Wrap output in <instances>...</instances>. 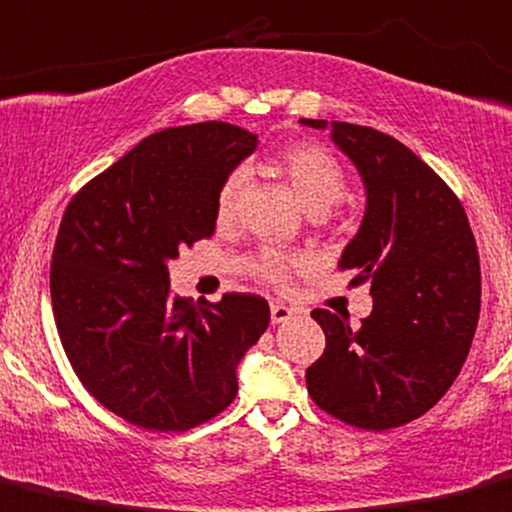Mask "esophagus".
Listing matches in <instances>:
<instances>
[{"mask_svg": "<svg viewBox=\"0 0 512 512\" xmlns=\"http://www.w3.org/2000/svg\"><path fill=\"white\" fill-rule=\"evenodd\" d=\"M270 311H272V324H287V321L292 319L294 314H297V311H294L292 306L279 304V301H274V304L270 306Z\"/></svg>", "mask_w": 512, "mask_h": 512, "instance_id": "esophagus-1", "label": "esophagus"}]
</instances>
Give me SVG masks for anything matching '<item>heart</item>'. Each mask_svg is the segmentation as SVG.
<instances>
[{
  "label": "heart",
  "mask_w": 512,
  "mask_h": 512,
  "mask_svg": "<svg viewBox=\"0 0 512 512\" xmlns=\"http://www.w3.org/2000/svg\"><path fill=\"white\" fill-rule=\"evenodd\" d=\"M272 169L287 181L297 201L301 203V208L309 215H314V218L331 211L341 201L343 191H346V176H343L341 164H338L328 149L319 147V144H289L282 152L274 154ZM242 186H245V174L242 171L230 174L223 181V186H220L218 201H215V215H218L220 223H230L235 218ZM304 265L306 257L282 255L277 250L260 252V257L255 260V270L265 279H272V282H284L289 274Z\"/></svg>",
  "instance_id": "heart-1"
}]
</instances>
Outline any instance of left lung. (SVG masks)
<instances>
[{
    "mask_svg": "<svg viewBox=\"0 0 512 512\" xmlns=\"http://www.w3.org/2000/svg\"><path fill=\"white\" fill-rule=\"evenodd\" d=\"M326 129L365 188L358 233L338 267L370 282L373 311H311L326 351L306 370L321 410L358 429L400 427L441 400L469 355L481 311V267L469 218L451 188L412 149L378 129L299 120Z\"/></svg>",
    "mask_w": 512,
    "mask_h": 512,
    "instance_id": "obj_1",
    "label": "left lung"
}]
</instances>
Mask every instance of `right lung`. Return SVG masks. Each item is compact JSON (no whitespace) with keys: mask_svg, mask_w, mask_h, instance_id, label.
Listing matches in <instances>:
<instances>
[{"mask_svg":"<svg viewBox=\"0 0 512 512\" xmlns=\"http://www.w3.org/2000/svg\"><path fill=\"white\" fill-rule=\"evenodd\" d=\"M255 149L257 134L225 122L164 129L68 203L51 265L58 336L90 395L137 427L184 432L223 412L270 326L255 294H169V260L211 238L220 186Z\"/></svg>","mask_w":512,"mask_h":512,"instance_id":"obj_1","label":"right lung"}]
</instances>
